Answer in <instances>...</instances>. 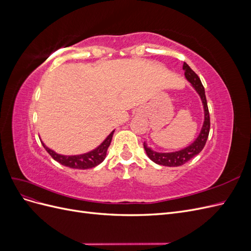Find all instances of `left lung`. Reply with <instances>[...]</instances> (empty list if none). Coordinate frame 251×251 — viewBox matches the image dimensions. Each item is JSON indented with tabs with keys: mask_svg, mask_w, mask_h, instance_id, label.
I'll list each match as a JSON object with an SVG mask.
<instances>
[{
	"mask_svg": "<svg viewBox=\"0 0 251 251\" xmlns=\"http://www.w3.org/2000/svg\"><path fill=\"white\" fill-rule=\"evenodd\" d=\"M183 70H184V75L186 79L192 83L193 87L196 89V91L198 92V94L200 95L202 100L203 107H204V124L198 138H197L191 146H188L187 148L181 151H174V153H157V151H151L146 143H143L144 150H146L147 155L149 156L151 160L154 161L157 164L164 165V166H180L191 160L192 158L198 155L203 150L209 134L210 118H209V112L207 107L206 96H205L204 87L198 75L191 69V67H189L186 63L183 64Z\"/></svg>",
	"mask_w": 251,
	"mask_h": 251,
	"instance_id": "8db88e82",
	"label": "left lung"
}]
</instances>
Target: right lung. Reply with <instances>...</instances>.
I'll use <instances>...</instances> for the list:
<instances>
[{
    "label": "right lung",
    "instance_id": "obj_1",
    "mask_svg": "<svg viewBox=\"0 0 251 251\" xmlns=\"http://www.w3.org/2000/svg\"><path fill=\"white\" fill-rule=\"evenodd\" d=\"M113 133H114V131L108 136L107 138H105V140L97 149L89 151V153L82 154V155H76V156L59 155V154L55 153L54 151H52L49 148H47L43 142H42V144L45 148V150L48 151L49 155L53 159H54L55 161L59 162L60 164L68 166V168H71V169L88 170V169L94 168V166L98 165L104 160L105 156H107V151H108L110 144H111V141H112Z\"/></svg>",
    "mask_w": 251,
    "mask_h": 251
}]
</instances>
